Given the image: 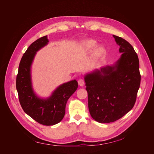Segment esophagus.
Returning <instances> with one entry per match:
<instances>
[{
    "label": "esophagus",
    "instance_id": "34e87169",
    "mask_svg": "<svg viewBox=\"0 0 154 154\" xmlns=\"http://www.w3.org/2000/svg\"><path fill=\"white\" fill-rule=\"evenodd\" d=\"M84 83H85L84 80H83V79H79V80H78V84H79V86H83L84 85Z\"/></svg>",
    "mask_w": 154,
    "mask_h": 154
}]
</instances>
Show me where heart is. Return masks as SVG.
I'll use <instances>...</instances> for the list:
<instances>
[{"instance_id":"heart-1","label":"heart","mask_w":154,"mask_h":154,"mask_svg":"<svg viewBox=\"0 0 154 154\" xmlns=\"http://www.w3.org/2000/svg\"><path fill=\"white\" fill-rule=\"evenodd\" d=\"M97 46V42L93 39H88L85 40L82 43V48L86 52H90ZM106 49L102 46L97 47L92 55L93 60L94 61H98L103 58L106 55Z\"/></svg>"}]
</instances>
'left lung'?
Returning <instances> with one entry per match:
<instances>
[{"label": "left lung", "instance_id": "8db88e82", "mask_svg": "<svg viewBox=\"0 0 154 154\" xmlns=\"http://www.w3.org/2000/svg\"><path fill=\"white\" fill-rule=\"evenodd\" d=\"M121 55L111 66L87 73L84 76L91 117L100 123L121 118L134 107L141 75L139 60L130 44L113 35Z\"/></svg>", "mask_w": 154, "mask_h": 154}]
</instances>
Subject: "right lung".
<instances>
[{
  "label": "right lung",
  "mask_w": 154,
  "mask_h": 154,
  "mask_svg": "<svg viewBox=\"0 0 154 154\" xmlns=\"http://www.w3.org/2000/svg\"><path fill=\"white\" fill-rule=\"evenodd\" d=\"M48 42V36L41 37L33 42L24 54L16 77V90L20 104L26 114L41 124L53 125L63 119L68 100L77 90L78 83L74 80L63 83L47 98L39 97L35 93L32 82V65L36 52Z\"/></svg>",
  "instance_id": "add662e5"
}]
</instances>
